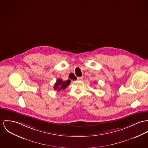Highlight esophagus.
I'll use <instances>...</instances> for the list:
<instances>
[{
	"mask_svg": "<svg viewBox=\"0 0 148 148\" xmlns=\"http://www.w3.org/2000/svg\"><path fill=\"white\" fill-rule=\"evenodd\" d=\"M83 79V77H77V79L79 80H82Z\"/></svg>",
	"mask_w": 148,
	"mask_h": 148,
	"instance_id": "obj_1",
	"label": "esophagus"
}]
</instances>
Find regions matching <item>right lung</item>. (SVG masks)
I'll list each match as a JSON object with an SVG mask.
<instances>
[{"label":"right lung","mask_w":148,"mask_h":148,"mask_svg":"<svg viewBox=\"0 0 148 148\" xmlns=\"http://www.w3.org/2000/svg\"><path fill=\"white\" fill-rule=\"evenodd\" d=\"M70 82L71 81L70 80L64 81L61 79H58L54 85V90L57 91L64 90L70 84Z\"/></svg>","instance_id":"right-lung-1"}]
</instances>
